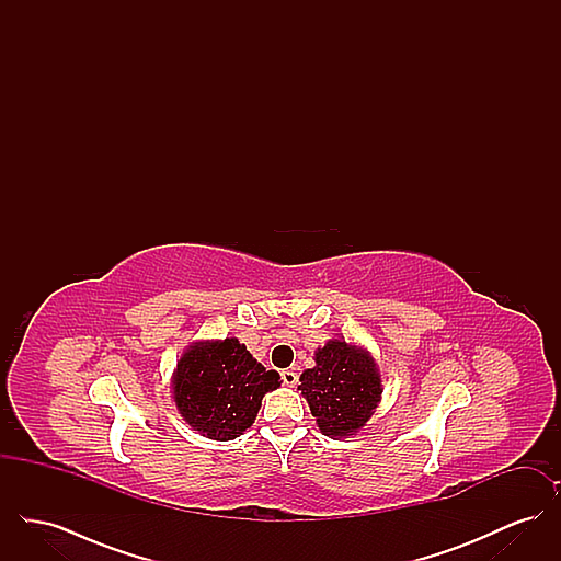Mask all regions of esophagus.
Returning a JSON list of instances; mask_svg holds the SVG:
<instances>
[{
	"label": "esophagus",
	"mask_w": 561,
	"mask_h": 561,
	"mask_svg": "<svg viewBox=\"0 0 561 561\" xmlns=\"http://www.w3.org/2000/svg\"><path fill=\"white\" fill-rule=\"evenodd\" d=\"M282 380H284L286 387H294L298 382V374L294 370H282Z\"/></svg>",
	"instance_id": "1"
}]
</instances>
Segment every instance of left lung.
I'll list each match as a JSON object with an SVG mask.
<instances>
[{"label": "left lung", "mask_w": 561, "mask_h": 561, "mask_svg": "<svg viewBox=\"0 0 561 561\" xmlns=\"http://www.w3.org/2000/svg\"><path fill=\"white\" fill-rule=\"evenodd\" d=\"M316 366L300 374L298 391L323 435L343 439L359 433L382 398V376L373 353L345 339L316 351Z\"/></svg>", "instance_id": "8db88e82"}]
</instances>
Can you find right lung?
I'll return each instance as SVG.
<instances>
[{"label":"right lung","instance_id":"add662e5","mask_svg":"<svg viewBox=\"0 0 561 561\" xmlns=\"http://www.w3.org/2000/svg\"><path fill=\"white\" fill-rule=\"evenodd\" d=\"M282 385L236 336L195 341L172 373V400L188 427L229 442L252 427L263 398Z\"/></svg>","mask_w":561,"mask_h":561}]
</instances>
